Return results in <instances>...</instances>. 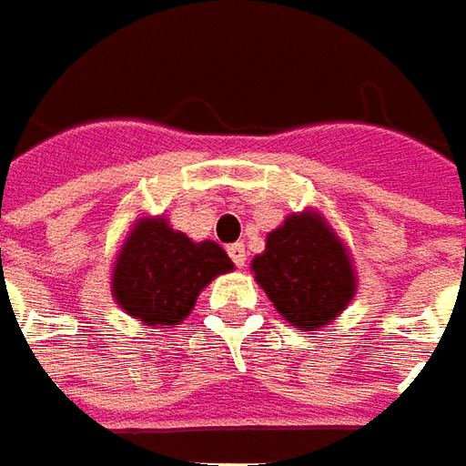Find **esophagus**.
Returning <instances> with one entry per match:
<instances>
[{"instance_id": "esophagus-1", "label": "esophagus", "mask_w": 466, "mask_h": 466, "mask_svg": "<svg viewBox=\"0 0 466 466\" xmlns=\"http://www.w3.org/2000/svg\"><path fill=\"white\" fill-rule=\"evenodd\" d=\"M229 257H232V262L237 267H244L247 265V249H244L242 242H237L229 247Z\"/></svg>"}]
</instances>
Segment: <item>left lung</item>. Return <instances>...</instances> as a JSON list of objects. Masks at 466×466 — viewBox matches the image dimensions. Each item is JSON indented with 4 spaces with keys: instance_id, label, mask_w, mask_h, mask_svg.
I'll use <instances>...</instances> for the list:
<instances>
[{
    "instance_id": "obj_1",
    "label": "left lung",
    "mask_w": 466,
    "mask_h": 466,
    "mask_svg": "<svg viewBox=\"0 0 466 466\" xmlns=\"http://www.w3.org/2000/svg\"><path fill=\"white\" fill-rule=\"evenodd\" d=\"M252 272L275 310L300 330H320L356 298L358 272L346 242L318 209L288 214L267 234Z\"/></svg>"
}]
</instances>
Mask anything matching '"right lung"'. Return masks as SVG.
Here are the masks:
<instances>
[{
    "label": "right lung",
    "instance_id": "add662e5",
    "mask_svg": "<svg viewBox=\"0 0 466 466\" xmlns=\"http://www.w3.org/2000/svg\"><path fill=\"white\" fill-rule=\"evenodd\" d=\"M232 269L234 262L217 242H194L166 217H138L110 269V292L141 325L177 328L194 310L201 289Z\"/></svg>",
    "mask_w": 466,
    "mask_h": 466
}]
</instances>
